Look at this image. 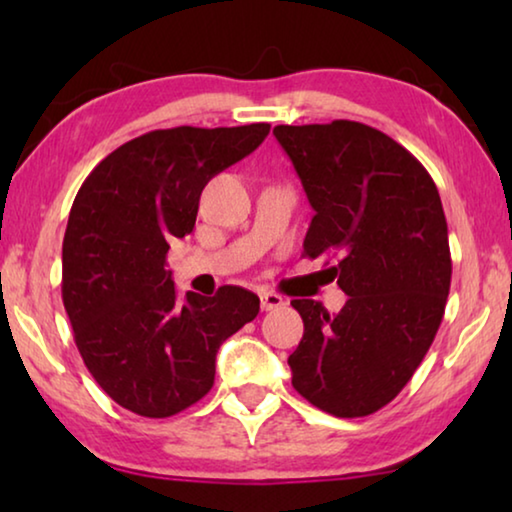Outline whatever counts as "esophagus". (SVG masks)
<instances>
[{"mask_svg":"<svg viewBox=\"0 0 512 512\" xmlns=\"http://www.w3.org/2000/svg\"><path fill=\"white\" fill-rule=\"evenodd\" d=\"M259 300H262V311H273V309H280L284 305L282 296H277V293H273V291H264L262 296H259Z\"/></svg>","mask_w":512,"mask_h":512,"instance_id":"obj_1","label":"esophagus"}]
</instances>
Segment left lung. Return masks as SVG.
<instances>
[{"label":"left lung","instance_id":"left-lung-1","mask_svg":"<svg viewBox=\"0 0 512 512\" xmlns=\"http://www.w3.org/2000/svg\"><path fill=\"white\" fill-rule=\"evenodd\" d=\"M273 135L316 212L302 257L336 259L327 271L348 296L334 316L291 300L305 323L291 384L320 411L363 418L395 400L436 339L452 284L443 203L429 171L377 128L336 119Z\"/></svg>","mask_w":512,"mask_h":512}]
</instances>
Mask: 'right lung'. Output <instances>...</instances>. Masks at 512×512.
I'll use <instances>...</instances> for the list:
<instances>
[{
    "label": "right lung",
    "mask_w": 512,
    "mask_h": 512,
    "mask_svg": "<svg viewBox=\"0 0 512 512\" xmlns=\"http://www.w3.org/2000/svg\"><path fill=\"white\" fill-rule=\"evenodd\" d=\"M268 124L178 126L121 144L85 178L63 239V305L94 381L119 406L169 418L210 393L221 343L259 298L221 287L180 296L173 239L194 230L203 187L253 153Z\"/></svg>",
    "instance_id": "obj_1"
}]
</instances>
